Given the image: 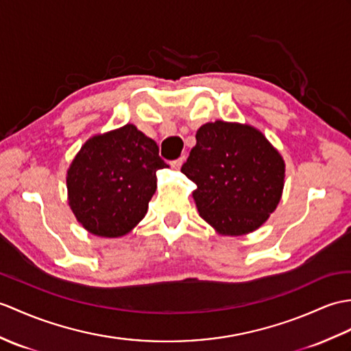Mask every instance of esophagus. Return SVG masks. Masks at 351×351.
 <instances>
[{
    "mask_svg": "<svg viewBox=\"0 0 351 351\" xmlns=\"http://www.w3.org/2000/svg\"><path fill=\"white\" fill-rule=\"evenodd\" d=\"M184 160H185V157H181V158H178V160L170 161V166H172L173 169H181V166H182Z\"/></svg>",
    "mask_w": 351,
    "mask_h": 351,
    "instance_id": "34e87169",
    "label": "esophagus"
}]
</instances>
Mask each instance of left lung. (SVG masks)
<instances>
[{"instance_id": "8db88e82", "label": "left lung", "mask_w": 351, "mask_h": 351, "mask_svg": "<svg viewBox=\"0 0 351 351\" xmlns=\"http://www.w3.org/2000/svg\"><path fill=\"white\" fill-rule=\"evenodd\" d=\"M181 172L197 185L193 199L200 217L219 234L258 229L281 200L286 165L262 132L215 121L195 133Z\"/></svg>"}]
</instances>
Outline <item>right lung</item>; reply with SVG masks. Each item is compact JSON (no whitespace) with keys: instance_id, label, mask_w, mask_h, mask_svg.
Listing matches in <instances>:
<instances>
[{"instance_id":"obj_1","label":"right lung","mask_w":351,"mask_h":351,"mask_svg":"<svg viewBox=\"0 0 351 351\" xmlns=\"http://www.w3.org/2000/svg\"><path fill=\"white\" fill-rule=\"evenodd\" d=\"M165 167L157 143L133 124L97 134L67 170L69 205L89 233L119 238L145 217Z\"/></svg>"}]
</instances>
